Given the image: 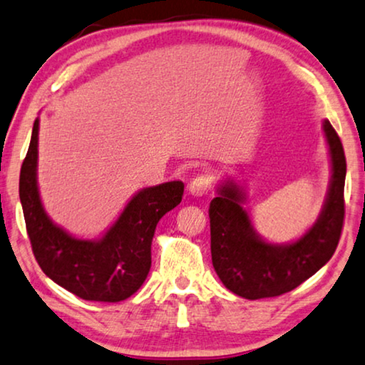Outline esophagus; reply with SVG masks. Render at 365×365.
<instances>
[{
  "instance_id": "34e87169",
  "label": "esophagus",
  "mask_w": 365,
  "mask_h": 365,
  "mask_svg": "<svg viewBox=\"0 0 365 365\" xmlns=\"http://www.w3.org/2000/svg\"><path fill=\"white\" fill-rule=\"evenodd\" d=\"M211 189H212V176L207 173L197 174V176L191 181V184H189V192H191L192 196H204V194L211 192Z\"/></svg>"
}]
</instances>
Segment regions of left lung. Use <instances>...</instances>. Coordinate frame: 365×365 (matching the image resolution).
I'll use <instances>...</instances> for the list:
<instances>
[{
    "label": "left lung",
    "instance_id": "left-lung-1",
    "mask_svg": "<svg viewBox=\"0 0 365 365\" xmlns=\"http://www.w3.org/2000/svg\"><path fill=\"white\" fill-rule=\"evenodd\" d=\"M322 128L331 153V184L317 221L301 239L271 244L259 237L242 207L246 194L234 181L222 182L209 204L214 271L237 296L256 301L286 294L314 276L336 252L344 224L346 156L332 124L326 119Z\"/></svg>",
    "mask_w": 365,
    "mask_h": 365
}]
</instances>
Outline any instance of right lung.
<instances>
[{"label": "right lung", "mask_w": 365, "mask_h": 365, "mask_svg": "<svg viewBox=\"0 0 365 365\" xmlns=\"http://www.w3.org/2000/svg\"><path fill=\"white\" fill-rule=\"evenodd\" d=\"M38 131L19 173V199L33 254L49 279L84 301L119 302L131 297L151 269V242L164 214L181 202L184 184L171 181L134 194L101 239H78L54 224L38 191Z\"/></svg>", "instance_id": "add662e5"}]
</instances>
